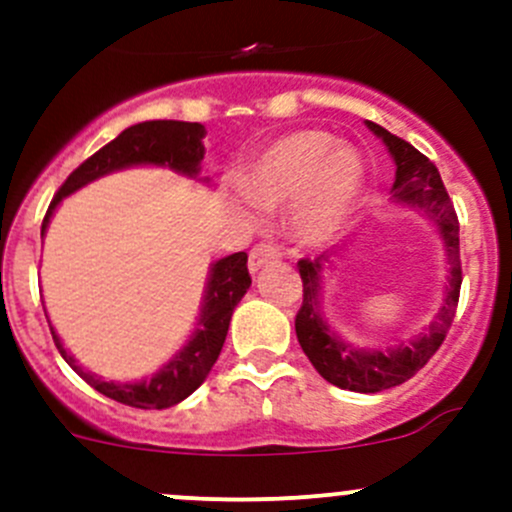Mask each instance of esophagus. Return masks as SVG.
<instances>
[{"instance_id": "34e87169", "label": "esophagus", "mask_w": 512, "mask_h": 512, "mask_svg": "<svg viewBox=\"0 0 512 512\" xmlns=\"http://www.w3.org/2000/svg\"><path fill=\"white\" fill-rule=\"evenodd\" d=\"M280 257L282 252L277 250L275 245H270V242H260V245H255L250 250V272L262 270V267L270 265V262H277Z\"/></svg>"}]
</instances>
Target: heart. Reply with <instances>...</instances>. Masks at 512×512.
Masks as SVG:
<instances>
[{
    "instance_id": "1",
    "label": "heart",
    "mask_w": 512,
    "mask_h": 512,
    "mask_svg": "<svg viewBox=\"0 0 512 512\" xmlns=\"http://www.w3.org/2000/svg\"><path fill=\"white\" fill-rule=\"evenodd\" d=\"M364 185V160L324 131H292L275 138L242 175V190L262 210L289 208V225L302 242L339 232Z\"/></svg>"
}]
</instances>
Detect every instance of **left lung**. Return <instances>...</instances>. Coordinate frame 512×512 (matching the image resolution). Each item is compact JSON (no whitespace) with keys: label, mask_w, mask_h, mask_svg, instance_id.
Returning a JSON list of instances; mask_svg holds the SVG:
<instances>
[{"label":"left lung","mask_w":512,"mask_h":512,"mask_svg":"<svg viewBox=\"0 0 512 512\" xmlns=\"http://www.w3.org/2000/svg\"><path fill=\"white\" fill-rule=\"evenodd\" d=\"M366 126L386 143L396 163V180L394 188H391L394 198L423 210L428 220H433V225L441 232L448 265H451L446 299H443V307L438 309L436 319L426 327V332L418 334L409 344H399V347L356 349L329 329L322 307H319L322 267L327 262V255H319L314 260L304 257V260L297 262L304 287L302 307H299L297 319H294L299 347L304 349L314 369L329 384L339 386V389L359 391V394H376V391L391 389V386L409 381L438 352L448 329H451L453 317H456L463 275L461 252H458V215L453 210L438 168L421 151H416L411 143L381 128L379 123L366 121Z\"/></svg>","instance_id":"1"}]
</instances>
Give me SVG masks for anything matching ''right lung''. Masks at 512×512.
<instances>
[{
	"mask_svg": "<svg viewBox=\"0 0 512 512\" xmlns=\"http://www.w3.org/2000/svg\"><path fill=\"white\" fill-rule=\"evenodd\" d=\"M205 126L188 121H146L126 128L121 136L86 158L69 178L64 180L51 200L49 210L41 223V235L46 232L56 205L71 195L74 190L84 188L91 180L113 170L131 168V165H168L175 173H183L195 178L200 170V160L205 156ZM252 285V277L247 272V252H235L210 267L208 287H205L203 309H200L198 329L193 332L190 342L180 349L158 374L146 381H133V384H118V381H103L101 376L84 371L76 359L64 349L61 339L56 337L51 327L56 349L64 356L66 364L81 376L89 386H94L98 394L118 401V404L133 406V409H170L188 399L195 389L205 381L213 364L218 361L223 349L227 327H230L232 309L237 307L245 292Z\"/></svg>",
	"mask_w": 512,
	"mask_h": 512,
	"instance_id": "right-lung-1",
	"label": "right lung"
}]
</instances>
